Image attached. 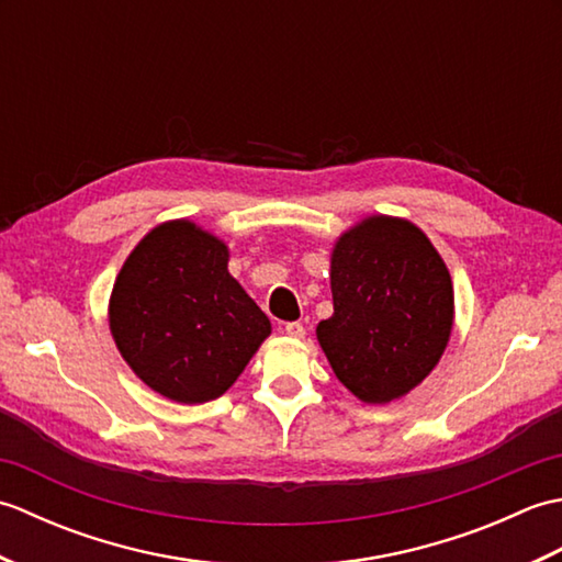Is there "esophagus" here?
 I'll return each mask as SVG.
<instances>
[{"label": "esophagus", "mask_w": 562, "mask_h": 562, "mask_svg": "<svg viewBox=\"0 0 562 562\" xmlns=\"http://www.w3.org/2000/svg\"><path fill=\"white\" fill-rule=\"evenodd\" d=\"M284 333H288L290 338H304L306 336V328L300 324V321H292V324H284Z\"/></svg>", "instance_id": "esophagus-1"}]
</instances>
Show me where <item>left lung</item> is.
<instances>
[{"label":"left lung","mask_w":562,"mask_h":562,"mask_svg":"<svg viewBox=\"0 0 562 562\" xmlns=\"http://www.w3.org/2000/svg\"><path fill=\"white\" fill-rule=\"evenodd\" d=\"M333 316L316 338L340 384L384 405L437 367L453 326L445 260L408 220L372 214L345 232L330 254Z\"/></svg>","instance_id":"1"}]
</instances>
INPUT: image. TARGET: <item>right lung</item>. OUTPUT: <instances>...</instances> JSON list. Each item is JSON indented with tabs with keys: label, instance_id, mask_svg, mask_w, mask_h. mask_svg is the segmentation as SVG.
I'll list each match as a JSON object with an SVG mask.
<instances>
[{
	"label": "right lung",
	"instance_id": "1",
	"mask_svg": "<svg viewBox=\"0 0 562 562\" xmlns=\"http://www.w3.org/2000/svg\"><path fill=\"white\" fill-rule=\"evenodd\" d=\"M226 262L222 238L173 220L154 226L117 272L109 304L113 340L164 398H220L270 336L268 316Z\"/></svg>",
	"mask_w": 562,
	"mask_h": 562
}]
</instances>
